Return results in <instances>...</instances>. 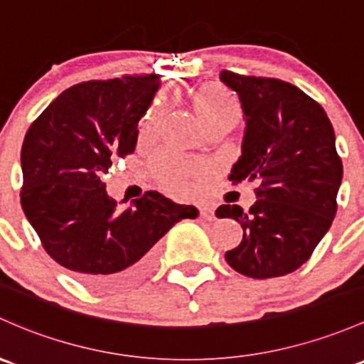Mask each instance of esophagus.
Listing matches in <instances>:
<instances>
[{
	"instance_id": "esophagus-1",
	"label": "esophagus",
	"mask_w": 364,
	"mask_h": 364,
	"mask_svg": "<svg viewBox=\"0 0 364 364\" xmlns=\"http://www.w3.org/2000/svg\"><path fill=\"white\" fill-rule=\"evenodd\" d=\"M198 214H200V218H204V220H214V209L211 208V205H198Z\"/></svg>"
}]
</instances>
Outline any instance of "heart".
Wrapping results in <instances>:
<instances>
[{
  "label": "heart",
  "instance_id": "obj_1",
  "mask_svg": "<svg viewBox=\"0 0 364 364\" xmlns=\"http://www.w3.org/2000/svg\"><path fill=\"white\" fill-rule=\"evenodd\" d=\"M190 106L193 113L197 114L198 122L205 131L216 127L233 129L237 122L240 120V102L232 95L230 90L218 83H205V85L197 87L190 92L188 95ZM167 114V102L164 99H156L143 118L139 127V139L143 143H148L159 132L164 118ZM156 171L162 176L166 185L169 186L172 192L185 195L190 192V178H195L202 172V166L197 162H181L174 156H164L156 164Z\"/></svg>",
  "mask_w": 364,
  "mask_h": 364
}]
</instances>
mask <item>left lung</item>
I'll return each instance as SVG.
<instances>
[{"mask_svg":"<svg viewBox=\"0 0 364 364\" xmlns=\"http://www.w3.org/2000/svg\"><path fill=\"white\" fill-rule=\"evenodd\" d=\"M220 80L237 92L246 118L242 155L228 178L258 183L250 211L216 209L244 230L225 259L252 279L291 274L311 258L336 214L343 167L333 125L319 102L291 83L227 70Z\"/></svg>","mask_w":364,"mask_h":364,"instance_id":"left-lung-1","label":"left lung"}]
</instances>
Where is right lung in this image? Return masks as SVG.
I'll return each instance as SVG.
<instances>
[{
  "mask_svg": "<svg viewBox=\"0 0 364 364\" xmlns=\"http://www.w3.org/2000/svg\"><path fill=\"white\" fill-rule=\"evenodd\" d=\"M156 75L73 85L31 124L21 151V204L45 251L85 286L120 289L156 262V242L198 211L146 192L120 211L102 176L136 150Z\"/></svg>",
  "mask_w": 364,
  "mask_h": 364,
  "instance_id": "add662e5",
  "label": "right lung"
}]
</instances>
